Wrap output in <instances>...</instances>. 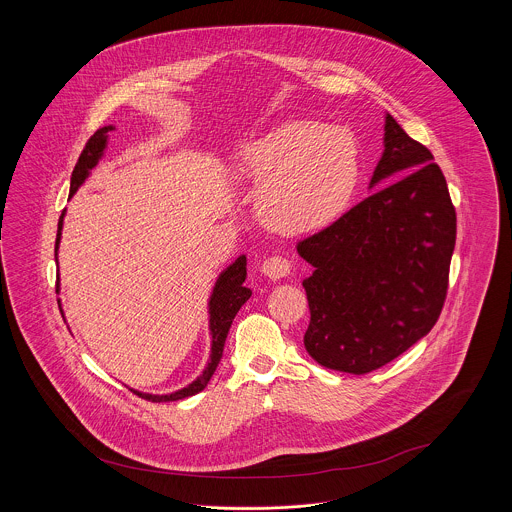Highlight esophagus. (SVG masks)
Here are the masks:
<instances>
[{
  "instance_id": "1",
  "label": "esophagus",
  "mask_w": 512,
  "mask_h": 512,
  "mask_svg": "<svg viewBox=\"0 0 512 512\" xmlns=\"http://www.w3.org/2000/svg\"><path fill=\"white\" fill-rule=\"evenodd\" d=\"M260 272H262L266 278H270V280L276 282V280H282V278L290 276L292 264H290V260L284 258V256H272V258H268V260L262 262Z\"/></svg>"
}]
</instances>
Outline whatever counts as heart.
Segmentation results:
<instances>
[{
    "label": "heart",
    "mask_w": 512,
    "mask_h": 512,
    "mask_svg": "<svg viewBox=\"0 0 512 512\" xmlns=\"http://www.w3.org/2000/svg\"><path fill=\"white\" fill-rule=\"evenodd\" d=\"M234 175L260 185L258 217L284 234L327 228L349 207L359 181L353 138L313 120H288L240 147Z\"/></svg>",
    "instance_id": "b5f03b06"
}]
</instances>
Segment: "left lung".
<instances>
[{"label": "left lung", "mask_w": 512, "mask_h": 512, "mask_svg": "<svg viewBox=\"0 0 512 512\" xmlns=\"http://www.w3.org/2000/svg\"><path fill=\"white\" fill-rule=\"evenodd\" d=\"M374 191L297 242L315 270L303 280L307 353L325 368L366 374L394 361L438 321L455 248V207L426 146L386 114Z\"/></svg>", "instance_id": "1"}]
</instances>
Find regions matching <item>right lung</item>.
<instances>
[{"label":"right lung","mask_w":512,"mask_h":512,"mask_svg":"<svg viewBox=\"0 0 512 512\" xmlns=\"http://www.w3.org/2000/svg\"><path fill=\"white\" fill-rule=\"evenodd\" d=\"M114 126H104L100 128L82 149L76 165H74L73 175H71V195L76 193V189L86 181V177L90 175V169L96 167V163L100 161V157L104 155L106 142H108V132H112ZM63 217L59 219V230H57V242H55V260H57V250H59V242H61V230H63ZM246 280V256H238L217 280L213 295L209 299V329H211V357L209 363L205 366L203 374L197 376L189 386L171 392V394H142L138 390H134L136 394L144 396L151 402H173V400H181L187 396H193L201 390H205V386L209 384L211 376L215 374L220 359H222V349H224V341L228 335V329L232 325V319L236 317L238 309L250 299L252 292L244 286ZM57 292H59V278H57Z\"/></svg>","instance_id":"right-lung-1"}]
</instances>
